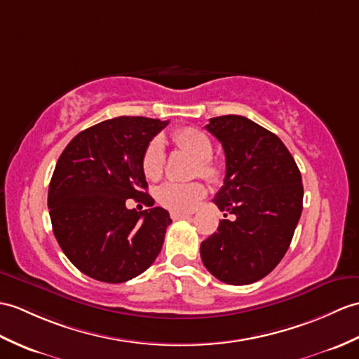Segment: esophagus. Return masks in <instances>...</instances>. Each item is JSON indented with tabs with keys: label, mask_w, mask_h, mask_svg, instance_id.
<instances>
[{
	"label": "esophagus",
	"mask_w": 359,
	"mask_h": 359,
	"mask_svg": "<svg viewBox=\"0 0 359 359\" xmlns=\"http://www.w3.org/2000/svg\"><path fill=\"white\" fill-rule=\"evenodd\" d=\"M191 214H180V212H171L172 220H182V219H189Z\"/></svg>",
	"instance_id": "esophagus-1"
}]
</instances>
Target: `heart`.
I'll return each instance as SVG.
<instances>
[{
  "mask_svg": "<svg viewBox=\"0 0 359 359\" xmlns=\"http://www.w3.org/2000/svg\"><path fill=\"white\" fill-rule=\"evenodd\" d=\"M174 144L183 151H187L197 159V172L208 180H219L222 176L220 166L215 163L212 156V142L203 131L193 127L182 128L174 133ZM165 166V145L162 137H154L148 142V145L142 154V171L148 179H159ZM206 194V189L198 182L180 183V182H165L156 191V197L159 203L171 211L187 212L194 210Z\"/></svg>",
  "mask_w": 359,
  "mask_h": 359,
  "instance_id": "1",
  "label": "heart"
}]
</instances>
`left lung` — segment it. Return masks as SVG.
Returning a JSON list of instances; mask_svg holds the SVG:
<instances>
[{
	"label": "left lung",
	"instance_id": "8db88e82",
	"mask_svg": "<svg viewBox=\"0 0 359 359\" xmlns=\"http://www.w3.org/2000/svg\"><path fill=\"white\" fill-rule=\"evenodd\" d=\"M206 130L226 157L212 202L236 219L220 222L200 245V257L220 281L251 285L275 269L292 241L303 211L302 174L280 137L245 116L212 118Z\"/></svg>",
	"mask_w": 359,
	"mask_h": 359
}]
</instances>
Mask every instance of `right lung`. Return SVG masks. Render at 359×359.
<instances>
[{
	"instance_id": "1",
	"label": "right lung",
	"mask_w": 359,
	"mask_h": 359,
	"mask_svg": "<svg viewBox=\"0 0 359 359\" xmlns=\"http://www.w3.org/2000/svg\"><path fill=\"white\" fill-rule=\"evenodd\" d=\"M168 121L119 116L74 136L57 159L48 187L53 234L76 268L104 283H123L159 255L171 223L163 208L128 210L127 198L147 206L142 154Z\"/></svg>"
}]
</instances>
